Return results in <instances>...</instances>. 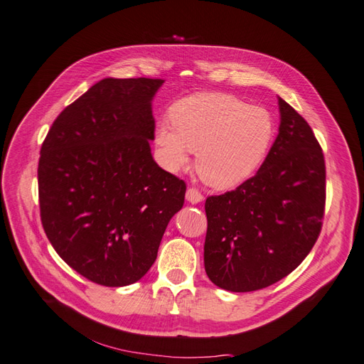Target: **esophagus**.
I'll list each match as a JSON object with an SVG mask.
<instances>
[{"label":"esophagus","instance_id":"esophagus-1","mask_svg":"<svg viewBox=\"0 0 364 364\" xmlns=\"http://www.w3.org/2000/svg\"><path fill=\"white\" fill-rule=\"evenodd\" d=\"M186 199H187V202H191V203H199V202L203 200V196H202V193L198 191V188L191 187V188H187Z\"/></svg>","mask_w":364,"mask_h":364}]
</instances>
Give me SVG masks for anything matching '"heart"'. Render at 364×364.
Masks as SVG:
<instances>
[{"label":"heart","instance_id":"b5f03b06","mask_svg":"<svg viewBox=\"0 0 364 364\" xmlns=\"http://www.w3.org/2000/svg\"><path fill=\"white\" fill-rule=\"evenodd\" d=\"M171 126L161 123L156 144L169 171L187 166L196 151V172L205 184L230 191L247 181L263 162L275 135L264 107L247 105L225 93L203 92L169 109Z\"/></svg>","mask_w":364,"mask_h":364}]
</instances>
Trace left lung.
I'll return each instance as SVG.
<instances>
[{"label": "left lung", "mask_w": 364, "mask_h": 364, "mask_svg": "<svg viewBox=\"0 0 364 364\" xmlns=\"http://www.w3.org/2000/svg\"><path fill=\"white\" fill-rule=\"evenodd\" d=\"M278 136L255 177L205 202V272L217 287L255 291L309 255L326 203L323 150L311 126L278 98Z\"/></svg>", "instance_id": "left-lung-1"}]
</instances>
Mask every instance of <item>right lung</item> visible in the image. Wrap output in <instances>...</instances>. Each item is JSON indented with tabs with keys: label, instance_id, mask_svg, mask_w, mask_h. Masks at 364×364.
<instances>
[{
	"label": "right lung",
	"instance_id": "obj_1",
	"mask_svg": "<svg viewBox=\"0 0 364 364\" xmlns=\"http://www.w3.org/2000/svg\"><path fill=\"white\" fill-rule=\"evenodd\" d=\"M161 78L93 85L53 122L40 151L44 232L75 272L105 287L143 278L186 184L157 165L151 101Z\"/></svg>",
	"mask_w": 364,
	"mask_h": 364
}]
</instances>
